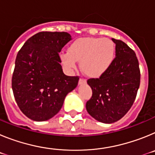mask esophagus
<instances>
[{"mask_svg": "<svg viewBox=\"0 0 155 155\" xmlns=\"http://www.w3.org/2000/svg\"><path fill=\"white\" fill-rule=\"evenodd\" d=\"M79 84H85L86 83V80L84 78H80L79 79Z\"/></svg>", "mask_w": 155, "mask_h": 155, "instance_id": "1", "label": "esophagus"}]
</instances>
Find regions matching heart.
Returning a JSON list of instances; mask_svg holds the SVG:
<instances>
[{
    "label": "heart",
    "instance_id": "heart-1",
    "mask_svg": "<svg viewBox=\"0 0 155 155\" xmlns=\"http://www.w3.org/2000/svg\"><path fill=\"white\" fill-rule=\"evenodd\" d=\"M114 55L115 46L112 40L86 37L72 42L68 53L61 55V61L70 69L76 67V61H80L81 68L86 75L97 78L107 71Z\"/></svg>",
    "mask_w": 155,
    "mask_h": 155
}]
</instances>
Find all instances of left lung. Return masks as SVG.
Wrapping results in <instances>:
<instances>
[{
	"label": "left lung",
	"instance_id": "left-lung-1",
	"mask_svg": "<svg viewBox=\"0 0 155 155\" xmlns=\"http://www.w3.org/2000/svg\"><path fill=\"white\" fill-rule=\"evenodd\" d=\"M116 44V57L99 78H90L92 96L86 109L93 118L113 124L124 117L136 98L140 81L136 53L125 42L112 39Z\"/></svg>",
	"mask_w": 155,
	"mask_h": 155
}]
</instances>
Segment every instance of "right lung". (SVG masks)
<instances>
[{"instance_id": "right-lung-1", "label": "right lung", "mask_w": 155, "mask_h": 155, "mask_svg": "<svg viewBox=\"0 0 155 155\" xmlns=\"http://www.w3.org/2000/svg\"><path fill=\"white\" fill-rule=\"evenodd\" d=\"M65 31H41L25 42L15 60L12 85L19 109L34 121L58 113L79 78L64 74L59 53L71 40Z\"/></svg>"}]
</instances>
